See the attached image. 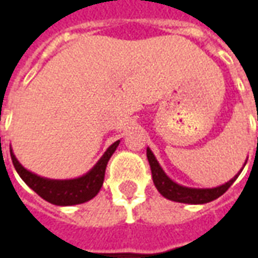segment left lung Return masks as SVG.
<instances>
[{
  "instance_id": "8db88e82",
  "label": "left lung",
  "mask_w": 258,
  "mask_h": 258,
  "mask_svg": "<svg viewBox=\"0 0 258 258\" xmlns=\"http://www.w3.org/2000/svg\"><path fill=\"white\" fill-rule=\"evenodd\" d=\"M146 157L151 166L152 178L155 182V186L157 190L167 199L173 200V202H179V203H190V205H203V203H209L211 200L220 198L228 190V188L235 182V179L238 178V175H235L231 181H228L227 184L217 186L213 189H195V188H186V186H181V185L175 184L171 179L168 178L164 174L162 167L159 166V163L153 156L152 151L148 148L146 149Z\"/></svg>"
}]
</instances>
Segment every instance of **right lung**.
Instances as JSON below:
<instances>
[{"label":"right lung","instance_id":"add662e5","mask_svg":"<svg viewBox=\"0 0 258 258\" xmlns=\"http://www.w3.org/2000/svg\"><path fill=\"white\" fill-rule=\"evenodd\" d=\"M118 142L120 141H116L113 145L109 146V149L105 152V155L101 157V160L96 163L95 167L92 168L90 173L80 178L66 179V181L41 178L36 174L27 171L25 167H22V164L16 160L12 151H11V157L20 178L38 196H41L42 199L56 206L80 205V203L91 200L99 192L103 184V178H105L106 164L116 151Z\"/></svg>","mask_w":258,"mask_h":258}]
</instances>
